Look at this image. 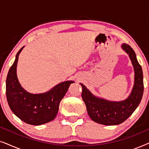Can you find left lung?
Masks as SVG:
<instances>
[{"label": "left lung", "mask_w": 149, "mask_h": 149, "mask_svg": "<svg viewBox=\"0 0 149 149\" xmlns=\"http://www.w3.org/2000/svg\"><path fill=\"white\" fill-rule=\"evenodd\" d=\"M121 47L129 55L134 70V85L127 98L113 102L93 95L82 83V98L86 105L88 115L93 121L106 125L123 123L134 113L141 101L144 91L143 73L135 52L129 45L123 43Z\"/></svg>", "instance_id": "1"}]
</instances>
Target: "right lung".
Segmentation results:
<instances>
[{"instance_id": "right-lung-1", "label": "right lung", "mask_w": 149, "mask_h": 149, "mask_svg": "<svg viewBox=\"0 0 149 149\" xmlns=\"http://www.w3.org/2000/svg\"><path fill=\"white\" fill-rule=\"evenodd\" d=\"M16 55L15 62L10 68L6 80V95L12 112L25 123L39 125L55 119L60 101L68 91L72 81L60 83L45 93L33 94L21 86L17 77L18 57L23 49Z\"/></svg>"}]
</instances>
